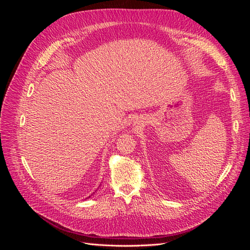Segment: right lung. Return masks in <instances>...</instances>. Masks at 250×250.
Masks as SVG:
<instances>
[{
    "instance_id": "add662e5",
    "label": "right lung",
    "mask_w": 250,
    "mask_h": 250,
    "mask_svg": "<svg viewBox=\"0 0 250 250\" xmlns=\"http://www.w3.org/2000/svg\"><path fill=\"white\" fill-rule=\"evenodd\" d=\"M89 197H90V196H89ZM89 197H88V198H89Z\"/></svg>"
}]
</instances>
